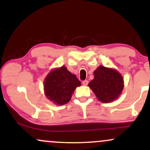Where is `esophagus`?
<instances>
[{
    "instance_id": "1",
    "label": "esophagus",
    "mask_w": 150,
    "mask_h": 150,
    "mask_svg": "<svg viewBox=\"0 0 150 150\" xmlns=\"http://www.w3.org/2000/svg\"><path fill=\"white\" fill-rule=\"evenodd\" d=\"M87 84H88V81H87V80L82 81V85H83L86 86V85H87Z\"/></svg>"
}]
</instances>
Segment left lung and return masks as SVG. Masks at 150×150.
<instances>
[{"label":"left lung","mask_w":150,"mask_h":150,"mask_svg":"<svg viewBox=\"0 0 150 150\" xmlns=\"http://www.w3.org/2000/svg\"><path fill=\"white\" fill-rule=\"evenodd\" d=\"M94 78L88 84L98 100L111 102L119 97L123 91V79L116 70L100 65L94 72Z\"/></svg>","instance_id":"1"}]
</instances>
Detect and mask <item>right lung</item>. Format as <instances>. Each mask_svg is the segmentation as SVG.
<instances>
[{
    "mask_svg": "<svg viewBox=\"0 0 150 150\" xmlns=\"http://www.w3.org/2000/svg\"><path fill=\"white\" fill-rule=\"evenodd\" d=\"M81 82L65 66L53 69L44 80V93L56 105H63L70 100L72 94Z\"/></svg>",
    "mask_w": 150,
    "mask_h": 150,
    "instance_id": "add662e5",
    "label": "right lung"
}]
</instances>
